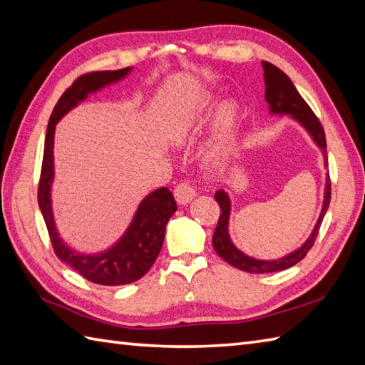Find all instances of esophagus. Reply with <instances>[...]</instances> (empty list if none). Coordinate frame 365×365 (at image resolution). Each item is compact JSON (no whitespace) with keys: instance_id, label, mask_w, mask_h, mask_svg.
Masks as SVG:
<instances>
[{"instance_id":"1","label":"esophagus","mask_w":365,"mask_h":365,"mask_svg":"<svg viewBox=\"0 0 365 365\" xmlns=\"http://www.w3.org/2000/svg\"><path fill=\"white\" fill-rule=\"evenodd\" d=\"M174 196H175V200L180 205H187L190 204L192 199L196 197V188L195 185L190 183V182H182L178 183L175 190H174Z\"/></svg>"}]
</instances>
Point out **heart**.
Segmentation results:
<instances>
[{"label":"heart","mask_w":365,"mask_h":365,"mask_svg":"<svg viewBox=\"0 0 365 365\" xmlns=\"http://www.w3.org/2000/svg\"><path fill=\"white\" fill-rule=\"evenodd\" d=\"M216 106L219 108H216ZM212 114L210 133H208L207 141L200 150V157L205 163L220 161L234 141L240 115L238 103L235 100H224L218 105V96L205 92V94H200L192 100L174 123L175 138L180 141H187L204 128Z\"/></svg>","instance_id":"heart-1"}]
</instances>
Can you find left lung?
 I'll return each mask as SVG.
<instances>
[{
  "instance_id": "obj_1",
  "label": "left lung",
  "mask_w": 365,
  "mask_h": 365,
  "mask_svg": "<svg viewBox=\"0 0 365 365\" xmlns=\"http://www.w3.org/2000/svg\"><path fill=\"white\" fill-rule=\"evenodd\" d=\"M263 80H265V100L268 103L269 114L274 115H290V119L297 120L299 125L307 131V135L311 136L314 144L322 150V155L324 158V166H328L327 160V139H324V131L322 123L317 119V115L312 113L311 108L304 102V98L299 96V92L294 88L292 80L287 76L281 68L276 67L274 64L263 61ZM215 200L221 207V215L218 226L215 229L213 234V247L218 252L221 259L226 260L229 265L235 267L246 273H274V271H282L297 265L299 260L306 257L309 250L314 246V242L317 235H319L320 226L323 222L324 215L329 207L331 200V182L329 174H327V183H324V192H323V205L319 220H317L315 226L311 232V235L297 250L282 255V257L274 260H263L255 259L251 255L240 251L234 245L229 234V220H230V197L224 190H218L215 192Z\"/></svg>"
}]
</instances>
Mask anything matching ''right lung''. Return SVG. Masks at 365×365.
<instances>
[{
    "label": "right lung",
    "instance_id": "1",
    "mask_svg": "<svg viewBox=\"0 0 365 365\" xmlns=\"http://www.w3.org/2000/svg\"><path fill=\"white\" fill-rule=\"evenodd\" d=\"M133 67L120 71L92 72L80 76L63 97L58 100L46 127L41 183H38V207L48 229L53 250L61 262L73 268L88 281L100 285H125L141 279L157 260L165 242L166 224L177 210L175 199L166 187L149 192L131 218L122 237L108 250L96 254H84L72 250L59 237L53 216L51 187L54 180V130L56 123L91 94L102 91L127 78Z\"/></svg>",
    "mask_w": 365,
    "mask_h": 365
}]
</instances>
